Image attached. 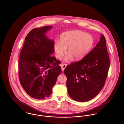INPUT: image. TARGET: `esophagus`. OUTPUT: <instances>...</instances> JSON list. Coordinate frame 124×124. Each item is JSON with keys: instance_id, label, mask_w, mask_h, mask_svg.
I'll list each match as a JSON object with an SVG mask.
<instances>
[{"instance_id": "esophagus-1", "label": "esophagus", "mask_w": 124, "mask_h": 124, "mask_svg": "<svg viewBox=\"0 0 124 124\" xmlns=\"http://www.w3.org/2000/svg\"><path fill=\"white\" fill-rule=\"evenodd\" d=\"M60 66H61V68H62V71H64V70H65V68H66L67 65H66V64H61L60 65Z\"/></svg>"}]
</instances>
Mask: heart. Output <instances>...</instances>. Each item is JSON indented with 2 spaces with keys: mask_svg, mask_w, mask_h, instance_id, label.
Returning <instances> with one entry per match:
<instances>
[{
  "mask_svg": "<svg viewBox=\"0 0 124 124\" xmlns=\"http://www.w3.org/2000/svg\"><path fill=\"white\" fill-rule=\"evenodd\" d=\"M93 39L90 34L80 30L65 32L60 36L59 40L54 44V49L57 57L60 59L66 52L67 55L64 61L69 62L82 59L90 52L93 45Z\"/></svg>",
  "mask_w": 124,
  "mask_h": 124,
  "instance_id": "b5f03b06",
  "label": "heart"
}]
</instances>
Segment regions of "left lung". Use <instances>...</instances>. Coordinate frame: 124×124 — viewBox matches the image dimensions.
<instances>
[{
	"label": "left lung",
	"mask_w": 124,
	"mask_h": 124,
	"mask_svg": "<svg viewBox=\"0 0 124 124\" xmlns=\"http://www.w3.org/2000/svg\"><path fill=\"white\" fill-rule=\"evenodd\" d=\"M109 66L106 40L102 34L100 41L88 54L65 68L64 73L70 97L78 102L94 98L104 86Z\"/></svg>",
	"instance_id": "8db88e82"
}]
</instances>
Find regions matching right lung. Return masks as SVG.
<instances>
[{"instance_id": "add662e5", "label": "right lung", "mask_w": 124, "mask_h": 124, "mask_svg": "<svg viewBox=\"0 0 124 124\" xmlns=\"http://www.w3.org/2000/svg\"><path fill=\"white\" fill-rule=\"evenodd\" d=\"M53 27L46 26L31 30L25 38L19 55L20 82L26 93L37 100L51 95L61 72L60 61L52 56L54 41L46 36Z\"/></svg>"}]
</instances>
